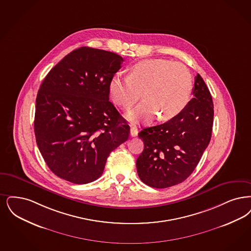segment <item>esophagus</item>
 I'll return each instance as SVG.
<instances>
[{
	"mask_svg": "<svg viewBox=\"0 0 251 251\" xmlns=\"http://www.w3.org/2000/svg\"><path fill=\"white\" fill-rule=\"evenodd\" d=\"M130 136H132V137L137 136V134H138V130H137V128H136V127H134V126H130Z\"/></svg>",
	"mask_w": 251,
	"mask_h": 251,
	"instance_id": "esophagus-1",
	"label": "esophagus"
}]
</instances>
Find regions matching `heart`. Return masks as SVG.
<instances>
[{
  "instance_id": "b5f03b06",
  "label": "heart",
  "mask_w": 251,
  "mask_h": 251,
  "mask_svg": "<svg viewBox=\"0 0 251 251\" xmlns=\"http://www.w3.org/2000/svg\"><path fill=\"white\" fill-rule=\"evenodd\" d=\"M114 102L129 108L142 97V101L129 111L127 118L134 123L150 122L157 115L161 121L178 115L191 99L192 76L182 63L163 59L141 60L130 67V75L116 74L109 82Z\"/></svg>"
}]
</instances>
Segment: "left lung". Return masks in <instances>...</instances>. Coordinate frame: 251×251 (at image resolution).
Returning a JSON list of instances; mask_svg holds the SVG:
<instances>
[{
  "instance_id": "1",
  "label": "left lung",
  "mask_w": 251,
  "mask_h": 251,
  "mask_svg": "<svg viewBox=\"0 0 251 251\" xmlns=\"http://www.w3.org/2000/svg\"><path fill=\"white\" fill-rule=\"evenodd\" d=\"M192 94L194 98L178 115L138 133L144 151L136 168L141 180L150 187L164 189L186 180L210 142L214 105L199 74Z\"/></svg>"
}]
</instances>
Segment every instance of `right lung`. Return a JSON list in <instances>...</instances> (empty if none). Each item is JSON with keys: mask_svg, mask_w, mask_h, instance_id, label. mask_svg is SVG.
<instances>
[{"mask_svg": "<svg viewBox=\"0 0 251 251\" xmlns=\"http://www.w3.org/2000/svg\"><path fill=\"white\" fill-rule=\"evenodd\" d=\"M122 57L82 47L47 75L38 90L34 133L57 176L75 184L100 177L111 153L128 140L130 126L109 100V82Z\"/></svg>", "mask_w": 251, "mask_h": 251, "instance_id": "obj_1", "label": "right lung"}]
</instances>
